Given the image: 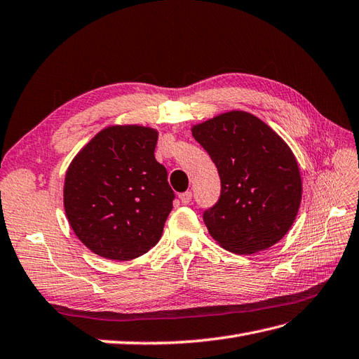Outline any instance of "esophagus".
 I'll list each match as a JSON object with an SVG mask.
<instances>
[{
	"instance_id": "obj_1",
	"label": "esophagus",
	"mask_w": 359,
	"mask_h": 359,
	"mask_svg": "<svg viewBox=\"0 0 359 359\" xmlns=\"http://www.w3.org/2000/svg\"><path fill=\"white\" fill-rule=\"evenodd\" d=\"M179 198L183 205H188L191 202V198H193V193H191V191H187V193H182Z\"/></svg>"
}]
</instances>
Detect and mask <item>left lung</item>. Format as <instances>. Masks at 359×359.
<instances>
[{
  "label": "left lung",
  "instance_id": "1",
  "mask_svg": "<svg viewBox=\"0 0 359 359\" xmlns=\"http://www.w3.org/2000/svg\"><path fill=\"white\" fill-rule=\"evenodd\" d=\"M193 136L217 166L222 193L203 222L236 254L264 251L287 234L303 183L292 149L257 116L232 110L193 125Z\"/></svg>",
  "mask_w": 359,
  "mask_h": 359
}]
</instances>
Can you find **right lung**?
I'll list each match as a JSON object with an SVG mask.
<instances>
[{"mask_svg": "<svg viewBox=\"0 0 359 359\" xmlns=\"http://www.w3.org/2000/svg\"><path fill=\"white\" fill-rule=\"evenodd\" d=\"M159 133L142 125H111L74 156L64 180V210L91 252L133 260L162 237L174 191L156 161Z\"/></svg>", "mask_w": 359, "mask_h": 359, "instance_id": "1", "label": "right lung"}]
</instances>
